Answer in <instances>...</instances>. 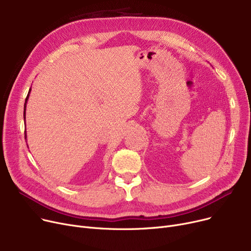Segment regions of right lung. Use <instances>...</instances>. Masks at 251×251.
<instances>
[{"label":"right lung","mask_w":251,"mask_h":251,"mask_svg":"<svg viewBox=\"0 0 251 251\" xmlns=\"http://www.w3.org/2000/svg\"><path fill=\"white\" fill-rule=\"evenodd\" d=\"M30 90H31V88L29 89V91H28V95H27V97H26V100H25V103H24V114H23V116H24V122H25V111H26V103H27V100H28V98H29V94H30ZM24 134H25V140L27 141V134H26V131L24 132ZM27 144V143H26Z\"/></svg>","instance_id":"1"}]
</instances>
